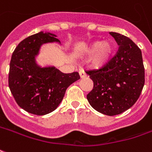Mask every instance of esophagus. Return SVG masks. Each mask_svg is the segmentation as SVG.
I'll use <instances>...</instances> for the list:
<instances>
[{
	"label": "esophagus",
	"mask_w": 152,
	"mask_h": 152,
	"mask_svg": "<svg viewBox=\"0 0 152 152\" xmlns=\"http://www.w3.org/2000/svg\"><path fill=\"white\" fill-rule=\"evenodd\" d=\"M79 75L80 78H85V77H86L87 76L86 73L85 72V71H84V70H80Z\"/></svg>",
	"instance_id": "1"
}]
</instances>
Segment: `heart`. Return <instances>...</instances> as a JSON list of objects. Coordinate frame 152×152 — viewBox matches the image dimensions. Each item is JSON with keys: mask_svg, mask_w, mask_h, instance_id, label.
I'll use <instances>...</instances> for the list:
<instances>
[{"mask_svg": "<svg viewBox=\"0 0 152 152\" xmlns=\"http://www.w3.org/2000/svg\"><path fill=\"white\" fill-rule=\"evenodd\" d=\"M114 52V43L112 40L104 41L95 40L90 43L84 49L86 54H91L90 65L92 68H100L105 66L113 57Z\"/></svg>", "mask_w": 152, "mask_h": 152, "instance_id": "1", "label": "heart"}]
</instances>
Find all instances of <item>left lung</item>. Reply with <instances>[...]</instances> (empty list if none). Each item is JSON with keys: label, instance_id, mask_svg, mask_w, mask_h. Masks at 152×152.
<instances>
[{"label": "left lung", "instance_id": "8db88e82", "mask_svg": "<svg viewBox=\"0 0 152 152\" xmlns=\"http://www.w3.org/2000/svg\"><path fill=\"white\" fill-rule=\"evenodd\" d=\"M119 46L110 61L99 70L87 72L93 90L87 99L99 113L113 116L130 109L138 99L145 83L142 51L131 39L110 32Z\"/></svg>", "mask_w": 152, "mask_h": 152}]
</instances>
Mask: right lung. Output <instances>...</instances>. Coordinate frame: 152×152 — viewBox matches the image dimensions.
Here are the masks:
<instances>
[{"label":"right lung","instance_id":"right-lung-1","mask_svg":"<svg viewBox=\"0 0 152 152\" xmlns=\"http://www.w3.org/2000/svg\"><path fill=\"white\" fill-rule=\"evenodd\" d=\"M58 43L57 36L39 32L21 41L14 51L9 72V87L20 108L28 113L45 115L57 109L70 85L80 79L78 72H61L55 66L36 62L43 44Z\"/></svg>","mask_w":152,"mask_h":152}]
</instances>
